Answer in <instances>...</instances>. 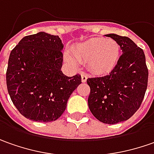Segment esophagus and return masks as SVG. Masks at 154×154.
I'll use <instances>...</instances> for the list:
<instances>
[{
  "mask_svg": "<svg viewBox=\"0 0 154 154\" xmlns=\"http://www.w3.org/2000/svg\"><path fill=\"white\" fill-rule=\"evenodd\" d=\"M88 79V75L86 73H82V82H85Z\"/></svg>",
  "mask_w": 154,
  "mask_h": 154,
  "instance_id": "obj_1",
  "label": "esophagus"
}]
</instances>
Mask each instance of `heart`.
Wrapping results in <instances>:
<instances>
[{
	"label": "heart",
	"instance_id": "heart-1",
	"mask_svg": "<svg viewBox=\"0 0 154 154\" xmlns=\"http://www.w3.org/2000/svg\"><path fill=\"white\" fill-rule=\"evenodd\" d=\"M120 46L114 40L106 38H92L78 43L73 48V53L66 50L65 60L76 66L79 60L88 63L90 71L97 75L111 72L117 66L120 57Z\"/></svg>",
	"mask_w": 154,
	"mask_h": 154
}]
</instances>
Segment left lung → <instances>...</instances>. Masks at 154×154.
Returning a JSON list of instances; mask_svg holds the SVG:
<instances>
[{
  "mask_svg": "<svg viewBox=\"0 0 154 154\" xmlns=\"http://www.w3.org/2000/svg\"><path fill=\"white\" fill-rule=\"evenodd\" d=\"M116 41L123 54L108 75L89 77L88 103L100 122L115 125L131 118L139 109L146 93L148 70L143 50L127 36L106 35Z\"/></svg>",
  "mask_w": 154,
  "mask_h": 154,
  "instance_id": "obj_1",
  "label": "left lung"
}]
</instances>
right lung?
<instances>
[{
    "mask_svg": "<svg viewBox=\"0 0 154 154\" xmlns=\"http://www.w3.org/2000/svg\"><path fill=\"white\" fill-rule=\"evenodd\" d=\"M63 47L58 35L38 32L24 36L10 54L6 74L8 94L28 119L43 123L58 119L82 83L79 74L67 77L61 72Z\"/></svg>",
    "mask_w": 154,
    "mask_h": 154,
    "instance_id": "1",
    "label": "right lung"
}]
</instances>
